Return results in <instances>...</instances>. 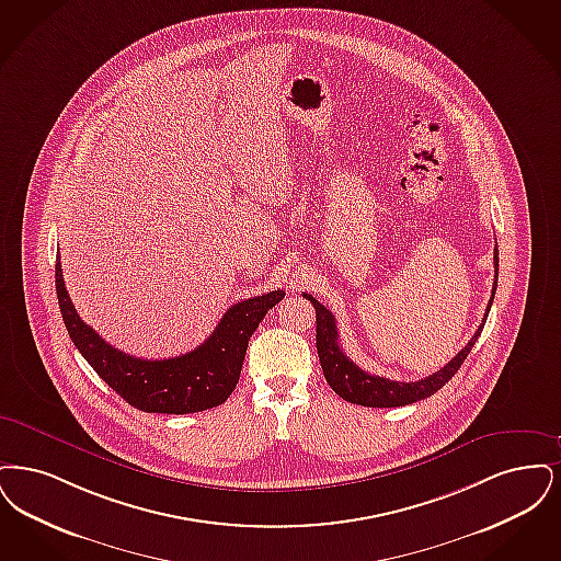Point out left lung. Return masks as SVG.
I'll return each instance as SVG.
<instances>
[{"mask_svg": "<svg viewBox=\"0 0 561 561\" xmlns=\"http://www.w3.org/2000/svg\"><path fill=\"white\" fill-rule=\"evenodd\" d=\"M496 278H499V249H494V285H492V297L488 301L486 314H484L482 324L478 327L473 337L448 365L436 370L434 375L419 379V381H411V383L391 381V379L379 377V375H370L360 366L354 365L340 347V342H337L340 333H337V324H335V317L331 314V310H327L317 297L304 293V297L310 299V304L317 310L318 358H320V366H322L327 383L343 400H347L352 404H360V407H373V409L404 407V404H413L416 400L434 396L439 388H444L455 377V373L463 365L467 354L471 352L473 343L478 342V337L484 329L492 299H494Z\"/></svg>", "mask_w": 561, "mask_h": 561, "instance_id": "8db88e82", "label": "left lung"}]
</instances>
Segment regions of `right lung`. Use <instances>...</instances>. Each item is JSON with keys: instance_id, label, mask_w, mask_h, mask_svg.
I'll return each mask as SVG.
<instances>
[{"instance_id": "1", "label": "right lung", "mask_w": 561, "mask_h": 561, "mask_svg": "<svg viewBox=\"0 0 561 561\" xmlns=\"http://www.w3.org/2000/svg\"><path fill=\"white\" fill-rule=\"evenodd\" d=\"M56 295L75 347L123 400L145 413L186 414L219 407L234 391L249 337L285 291H270L228 308L216 331L188 354L145 360L104 342L75 310L56 260Z\"/></svg>"}]
</instances>
